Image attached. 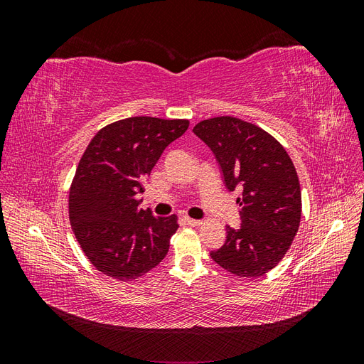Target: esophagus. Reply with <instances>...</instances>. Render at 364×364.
<instances>
[{
	"instance_id": "34e87169",
	"label": "esophagus",
	"mask_w": 364,
	"mask_h": 364,
	"mask_svg": "<svg viewBox=\"0 0 364 364\" xmlns=\"http://www.w3.org/2000/svg\"><path fill=\"white\" fill-rule=\"evenodd\" d=\"M185 222L188 223L190 226H199L202 225V220H197V218H191V217H185Z\"/></svg>"
}]
</instances>
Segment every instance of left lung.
<instances>
[{
  "instance_id": "8db88e82",
  "label": "left lung",
  "mask_w": 364,
  "mask_h": 364,
  "mask_svg": "<svg viewBox=\"0 0 364 364\" xmlns=\"http://www.w3.org/2000/svg\"><path fill=\"white\" fill-rule=\"evenodd\" d=\"M211 149L229 191L243 190L240 228L226 226L211 258L240 278H258L284 258L301 223V186L287 151L261 127L235 117L200 121L193 129Z\"/></svg>"
}]
</instances>
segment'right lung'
I'll use <instances>...</instances> for the list:
<instances>
[{"label": "right lung", "instance_id": "right-lung-1", "mask_svg": "<svg viewBox=\"0 0 364 364\" xmlns=\"http://www.w3.org/2000/svg\"><path fill=\"white\" fill-rule=\"evenodd\" d=\"M188 126V119L132 117L103 127L86 147L70 190V222L98 272L134 281L167 255L178 217H155L135 196Z\"/></svg>", "mask_w": 364, "mask_h": 364}]
</instances>
